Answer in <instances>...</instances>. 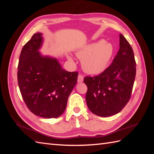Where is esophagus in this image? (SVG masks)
Here are the masks:
<instances>
[{
	"instance_id": "1",
	"label": "esophagus",
	"mask_w": 154,
	"mask_h": 154,
	"mask_svg": "<svg viewBox=\"0 0 154 154\" xmlns=\"http://www.w3.org/2000/svg\"><path fill=\"white\" fill-rule=\"evenodd\" d=\"M83 75H81V74H79V75H78V77H77V81L78 83H81L83 82Z\"/></svg>"
}]
</instances>
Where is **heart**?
<instances>
[{
    "instance_id": "obj_1",
    "label": "heart",
    "mask_w": 154,
    "mask_h": 154,
    "mask_svg": "<svg viewBox=\"0 0 154 154\" xmlns=\"http://www.w3.org/2000/svg\"><path fill=\"white\" fill-rule=\"evenodd\" d=\"M113 54V47L101 40L87 45L77 53L82 60L84 70L91 74H97L105 69Z\"/></svg>"
}]
</instances>
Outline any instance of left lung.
I'll use <instances>...</instances> for the list:
<instances>
[{"instance_id":"obj_1","label":"left lung","mask_w":154,"mask_h":154,"mask_svg":"<svg viewBox=\"0 0 154 154\" xmlns=\"http://www.w3.org/2000/svg\"><path fill=\"white\" fill-rule=\"evenodd\" d=\"M119 38L120 49L112 63L100 74L84 78L88 108L99 116L119 113L131 97L136 72L134 54L124 35Z\"/></svg>"}]
</instances>
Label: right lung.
Masks as SVG:
<instances>
[{
	"label": "right lung",
	"mask_w": 154,
	"mask_h": 154,
	"mask_svg": "<svg viewBox=\"0 0 154 154\" xmlns=\"http://www.w3.org/2000/svg\"><path fill=\"white\" fill-rule=\"evenodd\" d=\"M41 33H35L19 57L18 83L26 105L35 115L51 119L61 116L77 81L78 72L61 68L56 59L42 57L38 50Z\"/></svg>",
	"instance_id": "right-lung-1"
}]
</instances>
